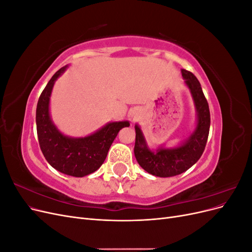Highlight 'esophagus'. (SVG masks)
Wrapping results in <instances>:
<instances>
[{"label":"esophagus","instance_id":"1","mask_svg":"<svg viewBox=\"0 0 252 252\" xmlns=\"http://www.w3.org/2000/svg\"><path fill=\"white\" fill-rule=\"evenodd\" d=\"M131 117H132V120L133 121H135V120H138V118H139V112L138 111H132L131 112Z\"/></svg>","mask_w":252,"mask_h":252}]
</instances>
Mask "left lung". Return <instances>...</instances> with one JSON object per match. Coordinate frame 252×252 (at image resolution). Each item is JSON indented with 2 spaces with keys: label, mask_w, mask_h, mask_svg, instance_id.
Here are the masks:
<instances>
[{
  "label": "left lung",
  "mask_w": 252,
  "mask_h": 252,
  "mask_svg": "<svg viewBox=\"0 0 252 252\" xmlns=\"http://www.w3.org/2000/svg\"><path fill=\"white\" fill-rule=\"evenodd\" d=\"M182 75L192 94L197 111L196 128L187 142L177 148H158L157 151H151L146 146L140 127L135 125L134 156L136 161L144 170L159 178L174 177L194 165L203 155L209 134V106L201 84L195 75L188 70L182 69Z\"/></svg>",
  "instance_id": "8db88e82"
}]
</instances>
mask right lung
Returning <instances> with one entry per match:
<instances>
[{"mask_svg": "<svg viewBox=\"0 0 252 252\" xmlns=\"http://www.w3.org/2000/svg\"><path fill=\"white\" fill-rule=\"evenodd\" d=\"M66 67L52 75L39 97L35 113L36 132L43 155L53 168L71 177L82 178L100 168L119 131L128 127L129 123L113 122L86 138L73 139L61 133L50 120L49 98L55 81Z\"/></svg>", "mask_w": 252, "mask_h": 252, "instance_id": "obj_1", "label": "right lung"}]
</instances>
